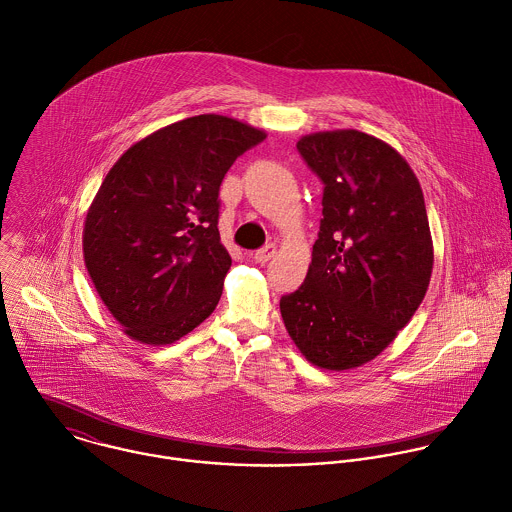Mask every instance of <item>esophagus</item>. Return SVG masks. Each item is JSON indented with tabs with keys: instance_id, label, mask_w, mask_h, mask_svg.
<instances>
[{
	"instance_id": "obj_1",
	"label": "esophagus",
	"mask_w": 512,
	"mask_h": 512,
	"mask_svg": "<svg viewBox=\"0 0 512 512\" xmlns=\"http://www.w3.org/2000/svg\"><path fill=\"white\" fill-rule=\"evenodd\" d=\"M275 255H277V247H275L273 243H269V245H265L263 249H259V251L255 253V261H257V263H267V261H271Z\"/></svg>"
}]
</instances>
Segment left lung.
Segmentation results:
<instances>
[{
  "instance_id": "8db88e82",
  "label": "left lung",
  "mask_w": 512,
  "mask_h": 512,
  "mask_svg": "<svg viewBox=\"0 0 512 512\" xmlns=\"http://www.w3.org/2000/svg\"><path fill=\"white\" fill-rule=\"evenodd\" d=\"M297 149L325 183L319 239L305 283L281 297L301 355L327 371L381 355L423 303L435 249L421 183L387 141L333 129Z\"/></svg>"
}]
</instances>
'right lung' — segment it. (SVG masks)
I'll use <instances>...</instances> for the list:
<instances>
[{
  "mask_svg": "<svg viewBox=\"0 0 512 512\" xmlns=\"http://www.w3.org/2000/svg\"><path fill=\"white\" fill-rule=\"evenodd\" d=\"M267 133L203 113L133 143L109 169L83 223L89 279L123 333L163 347L217 307L231 255L219 237V185Z\"/></svg>",
  "mask_w": 512,
  "mask_h": 512,
  "instance_id": "right-lung-1",
  "label": "right lung"
}]
</instances>
